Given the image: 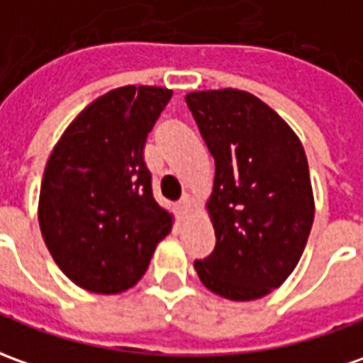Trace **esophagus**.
<instances>
[{"mask_svg": "<svg viewBox=\"0 0 363 363\" xmlns=\"http://www.w3.org/2000/svg\"><path fill=\"white\" fill-rule=\"evenodd\" d=\"M191 203H194V199H191V196L189 194H184V196L179 197V201H177V211L179 213H184V211H187L189 207H191Z\"/></svg>", "mask_w": 363, "mask_h": 363, "instance_id": "esophagus-1", "label": "esophagus"}]
</instances>
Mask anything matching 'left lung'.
<instances>
[{
  "mask_svg": "<svg viewBox=\"0 0 363 363\" xmlns=\"http://www.w3.org/2000/svg\"><path fill=\"white\" fill-rule=\"evenodd\" d=\"M186 102L215 160L207 211L217 243L194 267L223 298H261L289 279L311 235L314 197L304 148L249 92H189Z\"/></svg>",
  "mask_w": 363,
  "mask_h": 363,
  "instance_id": "left-lung-1",
  "label": "left lung"
}]
</instances>
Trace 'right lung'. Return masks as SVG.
<instances>
[{
  "label": "right lung",
  "mask_w": 363,
  "mask_h": 363,
  "mask_svg": "<svg viewBox=\"0 0 363 363\" xmlns=\"http://www.w3.org/2000/svg\"><path fill=\"white\" fill-rule=\"evenodd\" d=\"M172 99L160 86H120L89 104L47 162L39 196L45 245L69 279L99 294L132 289L172 231L157 206L144 146Z\"/></svg>",
  "instance_id": "add662e5"
}]
</instances>
